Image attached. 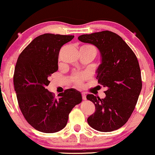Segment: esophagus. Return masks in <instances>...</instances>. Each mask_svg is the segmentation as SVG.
Masks as SVG:
<instances>
[{"label":"esophagus","mask_w":155,"mask_h":155,"mask_svg":"<svg viewBox=\"0 0 155 155\" xmlns=\"http://www.w3.org/2000/svg\"><path fill=\"white\" fill-rule=\"evenodd\" d=\"M81 95H82V98H83V100H86V93H82Z\"/></svg>","instance_id":"esophagus-1"}]
</instances>
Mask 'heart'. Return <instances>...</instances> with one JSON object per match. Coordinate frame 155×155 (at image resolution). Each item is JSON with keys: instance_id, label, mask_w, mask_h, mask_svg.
<instances>
[{"instance_id": "b5f03b06", "label": "heart", "mask_w": 155, "mask_h": 155, "mask_svg": "<svg viewBox=\"0 0 155 155\" xmlns=\"http://www.w3.org/2000/svg\"><path fill=\"white\" fill-rule=\"evenodd\" d=\"M80 49L90 51L92 53L94 54L95 56V55H96V49H95V48L94 46H93V45H84L80 48ZM84 78V76L78 74H76L74 75V77H73L74 81L76 84L78 85L81 84Z\"/></svg>"}]
</instances>
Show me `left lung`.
Masks as SVG:
<instances>
[{"label": "left lung", "instance_id": "1", "mask_svg": "<svg viewBox=\"0 0 155 155\" xmlns=\"http://www.w3.org/2000/svg\"><path fill=\"white\" fill-rule=\"evenodd\" d=\"M78 39L94 45L99 50L101 63L96 71L97 79L100 84L107 88L104 98L87 95V100L95 106V113L87 121L98 131L119 129L130 118L142 89L138 59L121 37L114 32L84 34Z\"/></svg>", "mask_w": 155, "mask_h": 155}]
</instances>
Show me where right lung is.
Returning <instances> with one entry per match:
<instances>
[{
	"label": "right lung",
	"mask_w": 155,
	"mask_h": 155,
	"mask_svg": "<svg viewBox=\"0 0 155 155\" xmlns=\"http://www.w3.org/2000/svg\"><path fill=\"white\" fill-rule=\"evenodd\" d=\"M74 36L44 34L35 38L17 59L13 82L21 112L38 131L52 134L67 125L69 114L82 101L81 93L74 88L58 94L48 91L49 77L58 70L62 46Z\"/></svg>",
	"instance_id": "obj_1"
}]
</instances>
